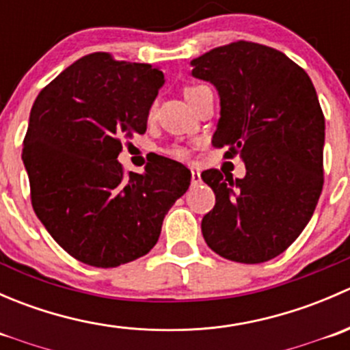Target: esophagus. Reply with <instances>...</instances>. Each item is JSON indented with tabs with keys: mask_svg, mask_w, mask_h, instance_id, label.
<instances>
[{
	"mask_svg": "<svg viewBox=\"0 0 350 350\" xmlns=\"http://www.w3.org/2000/svg\"><path fill=\"white\" fill-rule=\"evenodd\" d=\"M191 185L193 186L201 185V174L198 171H191Z\"/></svg>",
	"mask_w": 350,
	"mask_h": 350,
	"instance_id": "esophagus-1",
	"label": "esophagus"
}]
</instances>
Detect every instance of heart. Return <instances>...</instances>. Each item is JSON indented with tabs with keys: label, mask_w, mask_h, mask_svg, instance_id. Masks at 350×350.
I'll use <instances>...</instances> for the list:
<instances>
[{
	"label": "heart",
	"mask_w": 350,
	"mask_h": 350,
	"mask_svg": "<svg viewBox=\"0 0 350 350\" xmlns=\"http://www.w3.org/2000/svg\"><path fill=\"white\" fill-rule=\"evenodd\" d=\"M198 88H200V86H188V88H186V90H185L186 98H188L191 93H195ZM154 111H155V107L152 105V107H150V109H149L150 118L154 116ZM165 154L171 155V157H174V159H186V157H188L189 152H188V149H186V147H183V146H171L167 150H165Z\"/></svg>",
	"instance_id": "heart-1"
}]
</instances>
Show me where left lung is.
<instances>
[{"instance_id": "8db88e82", "label": "left lung", "mask_w": 350, "mask_h": 350, "mask_svg": "<svg viewBox=\"0 0 350 350\" xmlns=\"http://www.w3.org/2000/svg\"><path fill=\"white\" fill-rule=\"evenodd\" d=\"M193 76L220 94L213 147L241 155L245 178L201 172L215 206L201 220L204 242L228 260L259 264L298 239L323 188L325 118L308 74L283 52L232 42L193 59Z\"/></svg>"}]
</instances>
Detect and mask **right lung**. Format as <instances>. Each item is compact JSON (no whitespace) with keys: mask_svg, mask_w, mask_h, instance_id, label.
<instances>
[{"mask_svg":"<svg viewBox=\"0 0 350 350\" xmlns=\"http://www.w3.org/2000/svg\"><path fill=\"white\" fill-rule=\"evenodd\" d=\"M162 84L159 67L94 52L62 70L31 107L22 154L31 206L52 239L88 266L146 256L189 188L191 172L172 159L126 176L116 161L125 140L146 133Z\"/></svg>","mask_w":350,"mask_h":350,"instance_id":"1","label":"right lung"}]
</instances>
